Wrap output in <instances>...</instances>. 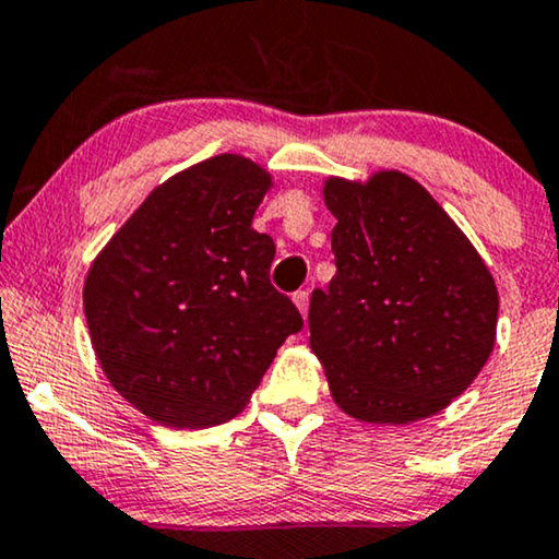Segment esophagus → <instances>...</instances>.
I'll list each match as a JSON object with an SVG mask.
<instances>
[{
  "label": "esophagus",
  "mask_w": 559,
  "mask_h": 559,
  "mask_svg": "<svg viewBox=\"0 0 559 559\" xmlns=\"http://www.w3.org/2000/svg\"><path fill=\"white\" fill-rule=\"evenodd\" d=\"M294 305H297V310L301 312V316H307V301H310V294L307 292H294Z\"/></svg>",
  "instance_id": "34e87169"
}]
</instances>
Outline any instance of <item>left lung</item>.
<instances>
[{"instance_id":"1","label":"left lung","mask_w":559,"mask_h":559,"mask_svg":"<svg viewBox=\"0 0 559 559\" xmlns=\"http://www.w3.org/2000/svg\"><path fill=\"white\" fill-rule=\"evenodd\" d=\"M336 275L310 299V346L352 418L404 426L476 381L499 294L467 236L415 178H329Z\"/></svg>"}]
</instances>
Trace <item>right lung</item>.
I'll return each mask as SVG.
<instances>
[{"instance_id": "1", "label": "right lung", "mask_w": 559, "mask_h": 559, "mask_svg": "<svg viewBox=\"0 0 559 559\" xmlns=\"http://www.w3.org/2000/svg\"><path fill=\"white\" fill-rule=\"evenodd\" d=\"M271 173L217 155L157 186L94 260L83 312L105 376L170 428L247 407L301 316L271 284L275 243L252 228Z\"/></svg>"}]
</instances>
